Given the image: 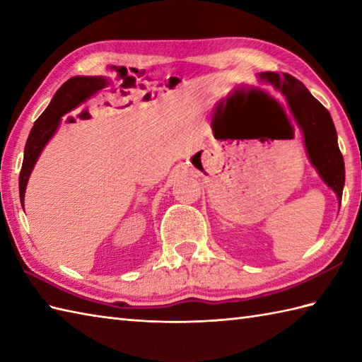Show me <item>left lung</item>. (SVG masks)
Masks as SVG:
<instances>
[{
	"instance_id": "left-lung-1",
	"label": "left lung",
	"mask_w": 362,
	"mask_h": 362,
	"mask_svg": "<svg viewBox=\"0 0 362 362\" xmlns=\"http://www.w3.org/2000/svg\"><path fill=\"white\" fill-rule=\"evenodd\" d=\"M259 79L271 83L286 98L289 109L294 113L303 132L305 149L311 165L316 168L320 179L332 188L341 202L345 183L344 157L337 146V135L328 110L314 98L302 82L291 74L272 71L259 73Z\"/></svg>"
}]
</instances>
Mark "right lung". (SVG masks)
Masks as SVG:
<instances>
[{"instance_id": "right-lung-1", "label": "right lung", "mask_w": 362, "mask_h": 362, "mask_svg": "<svg viewBox=\"0 0 362 362\" xmlns=\"http://www.w3.org/2000/svg\"><path fill=\"white\" fill-rule=\"evenodd\" d=\"M107 86H109V82L103 76H74V78L68 79L56 91L49 105L46 107L45 112L34 122V127L30 129V134L25 146V157H23V166L20 171V201L23 206H25V193L30 173H33L35 161L40 157L45 146L48 144L52 135L57 132L60 119H62L64 115L74 110L76 107L86 103L87 99H90ZM73 88H82L86 93L76 100L71 96V90Z\"/></svg>"}]
</instances>
